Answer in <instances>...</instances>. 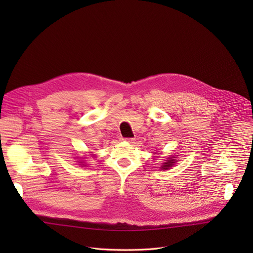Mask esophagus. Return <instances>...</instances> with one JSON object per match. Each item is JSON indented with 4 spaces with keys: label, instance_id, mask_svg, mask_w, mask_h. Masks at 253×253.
Listing matches in <instances>:
<instances>
[{
    "label": "esophagus",
    "instance_id": "34e87169",
    "mask_svg": "<svg viewBox=\"0 0 253 253\" xmlns=\"http://www.w3.org/2000/svg\"><path fill=\"white\" fill-rule=\"evenodd\" d=\"M124 140L126 141H129V142H133L135 140V138H132V137H127V138H124Z\"/></svg>",
    "mask_w": 253,
    "mask_h": 253
}]
</instances>
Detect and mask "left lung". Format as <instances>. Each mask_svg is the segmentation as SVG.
Returning <instances> with one entry per match:
<instances>
[{"label": "left lung", "mask_w": 253, "mask_h": 253, "mask_svg": "<svg viewBox=\"0 0 253 253\" xmlns=\"http://www.w3.org/2000/svg\"><path fill=\"white\" fill-rule=\"evenodd\" d=\"M173 163H175V162H174V159H171V158H170V159H169V160H168V161H167V162H165V163H164V164H163V166H162V168H163V169H165V170H166V169H168V168H170V167H171V166H172V165H173Z\"/></svg>", "instance_id": "left-lung-1"}]
</instances>
